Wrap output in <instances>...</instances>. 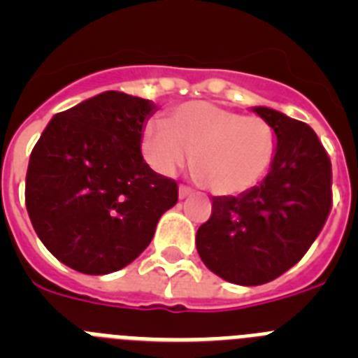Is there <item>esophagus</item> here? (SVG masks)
Segmentation results:
<instances>
[{
  "label": "esophagus",
  "instance_id": "esophagus-1",
  "mask_svg": "<svg viewBox=\"0 0 358 358\" xmlns=\"http://www.w3.org/2000/svg\"><path fill=\"white\" fill-rule=\"evenodd\" d=\"M189 194H192V188H188V186H185V185L179 186V197L186 199Z\"/></svg>",
  "mask_w": 358,
  "mask_h": 358
}]
</instances>
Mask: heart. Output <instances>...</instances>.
<instances>
[{"label": "heart", "mask_w": 358, "mask_h": 358, "mask_svg": "<svg viewBox=\"0 0 358 358\" xmlns=\"http://www.w3.org/2000/svg\"><path fill=\"white\" fill-rule=\"evenodd\" d=\"M169 129L148 123L141 150L152 169L172 176L189 159L202 185L217 195L255 188L273 164L276 132L260 116L213 102H186L170 110Z\"/></svg>", "instance_id": "obj_1"}]
</instances>
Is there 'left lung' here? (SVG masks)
Returning <instances> with one entry per match:
<instances>
[{
	"label": "left lung",
	"instance_id": "left-lung-1",
	"mask_svg": "<svg viewBox=\"0 0 358 358\" xmlns=\"http://www.w3.org/2000/svg\"><path fill=\"white\" fill-rule=\"evenodd\" d=\"M276 132L267 177L238 197H213L195 236L211 273L236 285H264L301 260L331 210V163L317 134L268 107H255Z\"/></svg>",
	"mask_w": 358,
	"mask_h": 358
}]
</instances>
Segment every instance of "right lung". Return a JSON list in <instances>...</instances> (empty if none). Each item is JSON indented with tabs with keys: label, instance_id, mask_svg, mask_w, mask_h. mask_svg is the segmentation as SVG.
<instances>
[{
	"label": "right lung",
	"instance_id": "add662e5",
	"mask_svg": "<svg viewBox=\"0 0 358 358\" xmlns=\"http://www.w3.org/2000/svg\"><path fill=\"white\" fill-rule=\"evenodd\" d=\"M145 98L106 91L57 113L30 154L24 202L31 226L57 260L82 274H109L150 243L176 206L177 182L141 154Z\"/></svg>",
	"mask_w": 358,
	"mask_h": 358
}]
</instances>
